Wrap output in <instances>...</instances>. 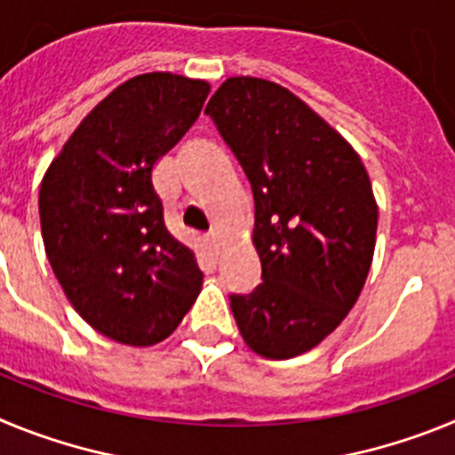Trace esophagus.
Wrapping results in <instances>:
<instances>
[{"mask_svg":"<svg viewBox=\"0 0 455 455\" xmlns=\"http://www.w3.org/2000/svg\"><path fill=\"white\" fill-rule=\"evenodd\" d=\"M207 246H209V251L214 252V255H219V252H220L219 235H209V236H207Z\"/></svg>","mask_w":455,"mask_h":455,"instance_id":"34e87169","label":"esophagus"}]
</instances>
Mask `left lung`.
<instances>
[{
  "label": "left lung",
  "instance_id": "left-lung-1",
  "mask_svg": "<svg viewBox=\"0 0 455 455\" xmlns=\"http://www.w3.org/2000/svg\"><path fill=\"white\" fill-rule=\"evenodd\" d=\"M204 114L248 175L262 284L232 293L239 332L257 355L307 353L347 319L369 275L378 204L363 159L291 91L230 77Z\"/></svg>",
  "mask_w": 455,
  "mask_h": 455
}]
</instances>
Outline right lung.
<instances>
[{
    "label": "right lung",
    "mask_w": 455,
    "mask_h": 455,
    "mask_svg": "<svg viewBox=\"0 0 455 455\" xmlns=\"http://www.w3.org/2000/svg\"><path fill=\"white\" fill-rule=\"evenodd\" d=\"M209 84L148 72L79 123L40 182V230L56 280L108 339L152 347L198 299L196 255L168 232L155 164L198 120Z\"/></svg>",
    "instance_id": "right-lung-1"
}]
</instances>
